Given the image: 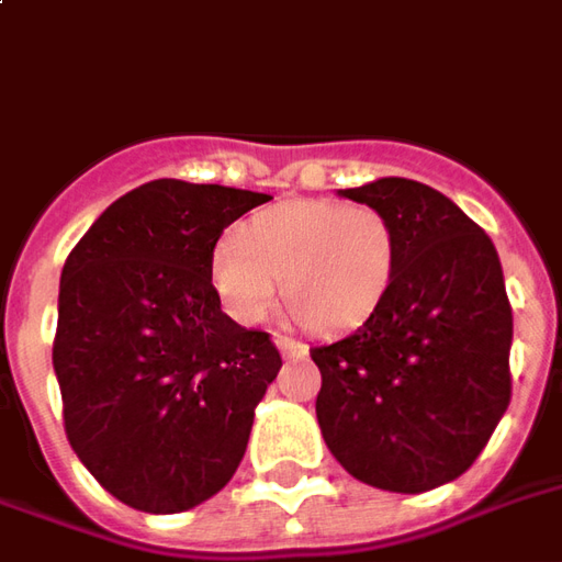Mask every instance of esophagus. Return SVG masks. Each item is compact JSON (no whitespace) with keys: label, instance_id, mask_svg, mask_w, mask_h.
<instances>
[{"label":"esophagus","instance_id":"34e87169","mask_svg":"<svg viewBox=\"0 0 562 562\" xmlns=\"http://www.w3.org/2000/svg\"><path fill=\"white\" fill-rule=\"evenodd\" d=\"M273 342H277V348H280V355L285 357V360H294V357L310 355V351H306V345L294 342V339H285V336H277Z\"/></svg>","mask_w":562,"mask_h":562}]
</instances>
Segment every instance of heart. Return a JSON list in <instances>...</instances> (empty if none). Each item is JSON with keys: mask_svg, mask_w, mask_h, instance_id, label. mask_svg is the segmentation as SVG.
Segmentation results:
<instances>
[{"mask_svg": "<svg viewBox=\"0 0 562 562\" xmlns=\"http://www.w3.org/2000/svg\"><path fill=\"white\" fill-rule=\"evenodd\" d=\"M390 220L339 199H289L220 240L211 280L228 313L259 324L277 301L313 334H339L372 318L396 277Z\"/></svg>", "mask_w": 562, "mask_h": 562, "instance_id": "obj_1", "label": "heart"}]
</instances>
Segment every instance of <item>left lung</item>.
<instances>
[{
	"label": "left lung",
	"instance_id": "left-lung-1",
	"mask_svg": "<svg viewBox=\"0 0 562 562\" xmlns=\"http://www.w3.org/2000/svg\"><path fill=\"white\" fill-rule=\"evenodd\" d=\"M339 196L396 232L393 285L369 322L313 348L315 417L355 480L419 494L471 468L509 405L513 310L492 238L452 199L408 178Z\"/></svg>",
	"mask_w": 562,
	"mask_h": 562
}]
</instances>
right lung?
I'll use <instances>...</instances> for the list:
<instances>
[{
	"instance_id": "obj_1",
	"label": "right lung",
	"mask_w": 562,
	"mask_h": 562,
	"mask_svg": "<svg viewBox=\"0 0 562 562\" xmlns=\"http://www.w3.org/2000/svg\"><path fill=\"white\" fill-rule=\"evenodd\" d=\"M268 199L148 181L115 199L61 268L53 369L65 431L91 476L139 513L214 497L280 372L270 336L232 322L211 282L223 228Z\"/></svg>"
}]
</instances>
